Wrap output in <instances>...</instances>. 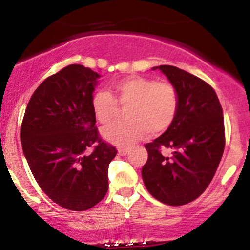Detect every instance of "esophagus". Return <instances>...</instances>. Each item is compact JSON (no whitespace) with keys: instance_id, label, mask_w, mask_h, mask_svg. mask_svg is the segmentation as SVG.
<instances>
[{"instance_id":"obj_1","label":"esophagus","mask_w":250,"mask_h":250,"mask_svg":"<svg viewBox=\"0 0 250 250\" xmlns=\"http://www.w3.org/2000/svg\"><path fill=\"white\" fill-rule=\"evenodd\" d=\"M128 149L127 148H119V155H121V156H125V155L128 154Z\"/></svg>"}]
</instances>
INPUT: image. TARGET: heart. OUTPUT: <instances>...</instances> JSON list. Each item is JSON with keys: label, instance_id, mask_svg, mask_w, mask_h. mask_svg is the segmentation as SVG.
Listing matches in <instances>:
<instances>
[{"label": "heart", "instance_id": "1", "mask_svg": "<svg viewBox=\"0 0 250 250\" xmlns=\"http://www.w3.org/2000/svg\"><path fill=\"white\" fill-rule=\"evenodd\" d=\"M114 96L104 90L94 94L91 109L101 125L115 119L119 102L125 107V121L104 128L103 137L116 146L133 145L146 135H159L170 127L179 110L180 97L169 82H156L145 76H129L114 84Z\"/></svg>", "mask_w": 250, "mask_h": 250}]
</instances>
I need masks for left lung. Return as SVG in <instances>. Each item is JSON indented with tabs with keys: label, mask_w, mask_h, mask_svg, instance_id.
Listing matches in <instances>:
<instances>
[{
	"label": "left lung",
	"mask_w": 250,
	"mask_h": 250,
	"mask_svg": "<svg viewBox=\"0 0 250 250\" xmlns=\"http://www.w3.org/2000/svg\"><path fill=\"white\" fill-rule=\"evenodd\" d=\"M156 68L176 88L180 103L170 127L145 146L142 179L156 200L187 205L207 189L219 167L226 143L222 107L213 87L200 77L173 65ZM162 147L173 153L163 157Z\"/></svg>",
	"instance_id": "8db88e82"
}]
</instances>
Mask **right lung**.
Returning a JSON list of instances; mask_svg holds the SVG:
<instances>
[{
    "label": "right lung",
    "mask_w": 250,
    "mask_h": 250,
    "mask_svg": "<svg viewBox=\"0 0 250 250\" xmlns=\"http://www.w3.org/2000/svg\"><path fill=\"white\" fill-rule=\"evenodd\" d=\"M99 77L81 64L47 77L21 125L22 148L37 185L68 210H88L105 196L109 163L117 154L95 125L91 99Z\"/></svg>",
    "instance_id": "add662e5"
}]
</instances>
